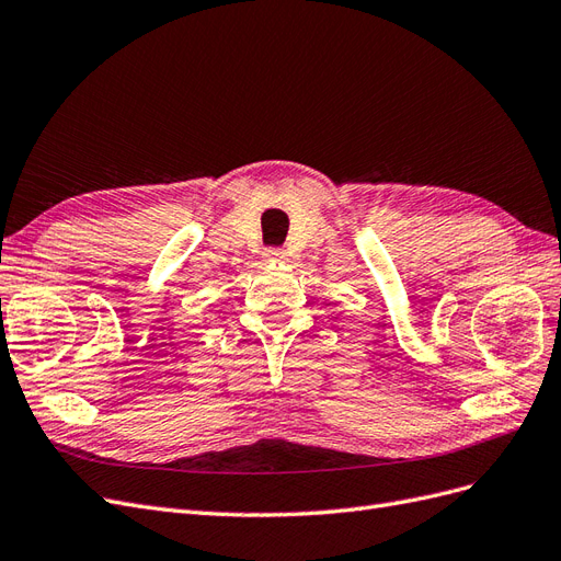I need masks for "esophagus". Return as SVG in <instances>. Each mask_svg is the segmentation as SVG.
Returning a JSON list of instances; mask_svg holds the SVG:
<instances>
[{
  "label": "esophagus",
  "instance_id": "34e87169",
  "mask_svg": "<svg viewBox=\"0 0 561 561\" xmlns=\"http://www.w3.org/2000/svg\"><path fill=\"white\" fill-rule=\"evenodd\" d=\"M264 260H266V262H283V260H285V250H280V248H268V250L264 252Z\"/></svg>",
  "mask_w": 561,
  "mask_h": 561
}]
</instances>
